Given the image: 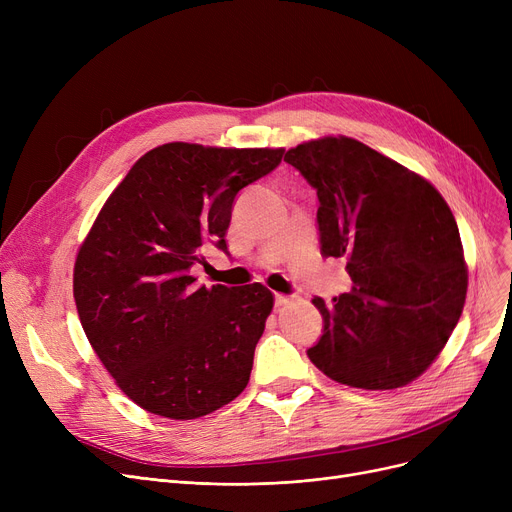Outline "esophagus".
I'll return each mask as SVG.
<instances>
[{
  "label": "esophagus",
  "mask_w": 512,
  "mask_h": 512,
  "mask_svg": "<svg viewBox=\"0 0 512 512\" xmlns=\"http://www.w3.org/2000/svg\"><path fill=\"white\" fill-rule=\"evenodd\" d=\"M274 301H276V307H284V305L290 303V299L286 297V294H276Z\"/></svg>",
  "instance_id": "esophagus-1"
}]
</instances>
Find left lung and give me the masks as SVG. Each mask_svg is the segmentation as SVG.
Instances as JSON below:
<instances>
[{"label": "left lung", "instance_id": "8db88e82", "mask_svg": "<svg viewBox=\"0 0 512 512\" xmlns=\"http://www.w3.org/2000/svg\"><path fill=\"white\" fill-rule=\"evenodd\" d=\"M317 191L321 255L342 257L351 290L328 307L311 363L334 382L392 390L434 363L459 321L467 265L454 215L419 174L348 137L288 149Z\"/></svg>", "mask_w": 512, "mask_h": 512}]
</instances>
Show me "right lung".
<instances>
[{"mask_svg": "<svg viewBox=\"0 0 512 512\" xmlns=\"http://www.w3.org/2000/svg\"><path fill=\"white\" fill-rule=\"evenodd\" d=\"M284 149L166 143L145 153L101 207L74 263L80 324L118 388L153 415L197 419L247 388L272 313L263 284H197L203 245L228 253L240 188Z\"/></svg>", "mask_w": 512, "mask_h": 512, "instance_id": "right-lung-1", "label": "right lung"}]
</instances>
